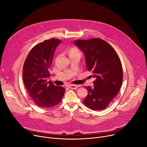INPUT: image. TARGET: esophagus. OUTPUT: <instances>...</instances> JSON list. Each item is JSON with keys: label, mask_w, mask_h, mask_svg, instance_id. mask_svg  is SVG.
<instances>
[{"label": "esophagus", "mask_w": 147, "mask_h": 147, "mask_svg": "<svg viewBox=\"0 0 147 147\" xmlns=\"http://www.w3.org/2000/svg\"><path fill=\"white\" fill-rule=\"evenodd\" d=\"M69 87L70 89H71L76 90V89H78V85H75V84H70V85H69Z\"/></svg>", "instance_id": "34e87169"}]
</instances>
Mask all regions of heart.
<instances>
[{
  "label": "heart",
  "mask_w": 147,
  "mask_h": 147,
  "mask_svg": "<svg viewBox=\"0 0 147 147\" xmlns=\"http://www.w3.org/2000/svg\"><path fill=\"white\" fill-rule=\"evenodd\" d=\"M80 54V53L79 50H78L76 49H72L70 50V55L71 54Z\"/></svg>",
  "instance_id": "heart-1"
}]
</instances>
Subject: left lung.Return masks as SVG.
<instances>
[{"mask_svg": "<svg viewBox=\"0 0 147 147\" xmlns=\"http://www.w3.org/2000/svg\"><path fill=\"white\" fill-rule=\"evenodd\" d=\"M83 52L89 71L95 79L94 86H86L88 91L83 104L93 111L105 109L118 94L122 84L123 70L120 58L105 41L93 38L74 40Z\"/></svg>", "mask_w": 147, "mask_h": 147, "instance_id": "8db88e82", "label": "left lung"}]
</instances>
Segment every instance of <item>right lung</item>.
Here are the masks:
<instances>
[{
    "mask_svg": "<svg viewBox=\"0 0 147 147\" xmlns=\"http://www.w3.org/2000/svg\"><path fill=\"white\" fill-rule=\"evenodd\" d=\"M62 42L51 39L34 46L25 61L22 79L28 94L35 103L42 108H51L59 104L65 93L62 86L47 82L49 69L55 49Z\"/></svg>",
    "mask_w": 147,
    "mask_h": 147,
    "instance_id": "right-lung-1",
    "label": "right lung"
}]
</instances>
